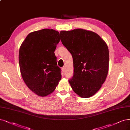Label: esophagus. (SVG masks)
Instances as JSON below:
<instances>
[{
    "label": "esophagus",
    "mask_w": 130,
    "mask_h": 130,
    "mask_svg": "<svg viewBox=\"0 0 130 130\" xmlns=\"http://www.w3.org/2000/svg\"><path fill=\"white\" fill-rule=\"evenodd\" d=\"M62 73H64V71H65V67H62Z\"/></svg>",
    "instance_id": "obj_1"
}]
</instances>
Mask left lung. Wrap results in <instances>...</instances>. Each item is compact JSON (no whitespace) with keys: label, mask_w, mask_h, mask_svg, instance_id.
<instances>
[{"label":"left lung","mask_w":130,"mask_h":130,"mask_svg":"<svg viewBox=\"0 0 130 130\" xmlns=\"http://www.w3.org/2000/svg\"><path fill=\"white\" fill-rule=\"evenodd\" d=\"M60 37L73 58L74 75L69 80L71 88L80 97L93 96L108 74L109 53L106 42L97 33L81 28L61 30Z\"/></svg>","instance_id":"8db88e82"}]
</instances>
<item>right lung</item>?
<instances>
[{
	"instance_id": "add662e5",
	"label": "right lung",
	"mask_w": 130,
	"mask_h": 130,
	"mask_svg": "<svg viewBox=\"0 0 130 130\" xmlns=\"http://www.w3.org/2000/svg\"><path fill=\"white\" fill-rule=\"evenodd\" d=\"M60 39L57 31L43 29L30 33L21 44V75L27 86L39 96L52 93L61 79L54 53Z\"/></svg>"
}]
</instances>
